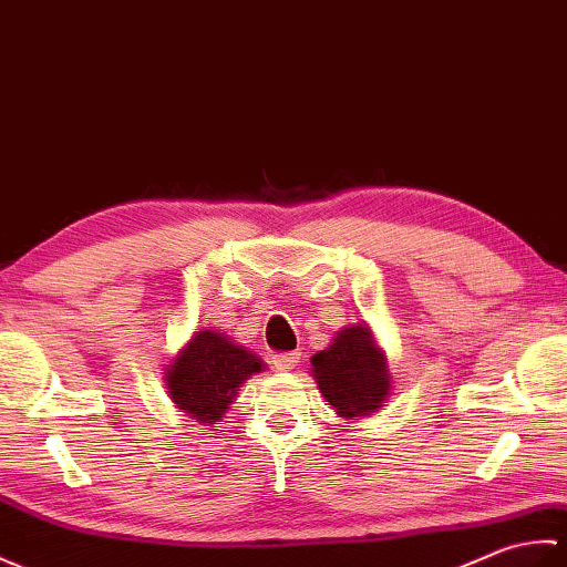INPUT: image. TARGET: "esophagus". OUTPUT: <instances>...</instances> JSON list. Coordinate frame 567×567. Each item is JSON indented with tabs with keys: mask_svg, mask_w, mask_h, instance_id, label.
<instances>
[{
	"mask_svg": "<svg viewBox=\"0 0 567 567\" xmlns=\"http://www.w3.org/2000/svg\"><path fill=\"white\" fill-rule=\"evenodd\" d=\"M298 359H300V354H296V351H291V354H276L274 367L279 371H291L298 367Z\"/></svg>",
	"mask_w": 567,
	"mask_h": 567,
	"instance_id": "1",
	"label": "esophagus"
}]
</instances>
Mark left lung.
Segmentation results:
<instances>
[{"label":"left lung","mask_w":567,"mask_h":567,"mask_svg":"<svg viewBox=\"0 0 567 567\" xmlns=\"http://www.w3.org/2000/svg\"><path fill=\"white\" fill-rule=\"evenodd\" d=\"M310 363L322 398L339 417H367L390 395L388 361L367 324L339 330L332 344L318 351Z\"/></svg>","instance_id":"8db88e82"}]
</instances>
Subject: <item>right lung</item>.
<instances>
[{
  "label": "right lung",
  "mask_w": 567,
  "mask_h": 567,
  "mask_svg": "<svg viewBox=\"0 0 567 567\" xmlns=\"http://www.w3.org/2000/svg\"><path fill=\"white\" fill-rule=\"evenodd\" d=\"M167 367L165 383L174 405L186 417L213 424L230 408L237 388L264 369V361L223 332L200 330Z\"/></svg>",
  "instance_id": "1"
}]
</instances>
